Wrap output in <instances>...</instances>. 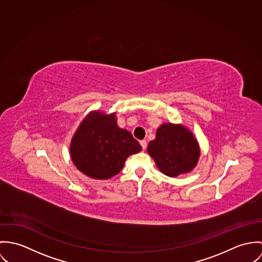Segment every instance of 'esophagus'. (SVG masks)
Here are the masks:
<instances>
[{"label": "esophagus", "instance_id": "esophagus-1", "mask_svg": "<svg viewBox=\"0 0 262 262\" xmlns=\"http://www.w3.org/2000/svg\"><path fill=\"white\" fill-rule=\"evenodd\" d=\"M140 143H141V145H142L143 149H145V148H146V145H147V143H146V141H145V140H143V141H141Z\"/></svg>", "mask_w": 262, "mask_h": 262}]
</instances>
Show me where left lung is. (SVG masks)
Wrapping results in <instances>:
<instances>
[{
	"label": "left lung",
	"mask_w": 262,
	"mask_h": 262,
	"mask_svg": "<svg viewBox=\"0 0 262 262\" xmlns=\"http://www.w3.org/2000/svg\"><path fill=\"white\" fill-rule=\"evenodd\" d=\"M147 152L162 173L169 177L185 174L197 165L200 149L189 129L172 123L162 124L156 139L147 145Z\"/></svg>",
	"instance_id": "1"
}]
</instances>
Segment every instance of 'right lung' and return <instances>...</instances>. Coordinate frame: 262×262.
Returning a JSON list of instances; mask_svg holds the SVG:
<instances>
[{"instance_id":"add662e5","label":"right lung","mask_w":262,"mask_h":262,"mask_svg":"<svg viewBox=\"0 0 262 262\" xmlns=\"http://www.w3.org/2000/svg\"><path fill=\"white\" fill-rule=\"evenodd\" d=\"M142 146L132 134L118 127L116 114H89L75 133L71 159L76 168L90 178L104 180L118 174L125 160Z\"/></svg>"}]
</instances>
